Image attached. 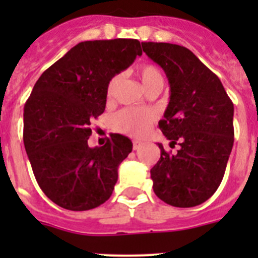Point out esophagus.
Segmentation results:
<instances>
[{
	"label": "esophagus",
	"mask_w": 258,
	"mask_h": 258,
	"mask_svg": "<svg viewBox=\"0 0 258 258\" xmlns=\"http://www.w3.org/2000/svg\"><path fill=\"white\" fill-rule=\"evenodd\" d=\"M142 146L141 141H133V150H138Z\"/></svg>",
	"instance_id": "esophagus-1"
}]
</instances>
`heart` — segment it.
Returning <instances> with one entry per match:
<instances>
[{"mask_svg": "<svg viewBox=\"0 0 258 258\" xmlns=\"http://www.w3.org/2000/svg\"><path fill=\"white\" fill-rule=\"evenodd\" d=\"M137 74L140 76L145 90H150L151 88H163L164 76L161 71L156 66L151 63H146L138 67ZM120 81V75H115L109 80L107 85V95L111 97L115 92L116 85ZM156 120V115L151 109H138V108H124L117 112L113 117L115 129L120 133L127 134L132 137H143L149 132L150 126Z\"/></svg>", "mask_w": 258, "mask_h": 258, "instance_id": "1", "label": "heart"}]
</instances>
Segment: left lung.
Masks as SVG:
<instances>
[{"label":"left lung","mask_w":258,"mask_h":258,"mask_svg":"<svg viewBox=\"0 0 258 258\" xmlns=\"http://www.w3.org/2000/svg\"><path fill=\"white\" fill-rule=\"evenodd\" d=\"M142 47L168 77L170 101L159 127L172 149L179 146L173 154L159 143L154 192L169 206H199L225 174L234 145V104L220 79L187 47L166 42H142Z\"/></svg>","instance_id":"1"}]
</instances>
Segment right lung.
Here are the masks:
<instances>
[{"instance_id": "right-lung-1", "label": "right lung", "mask_w": 258, "mask_h": 258, "mask_svg": "<svg viewBox=\"0 0 258 258\" xmlns=\"http://www.w3.org/2000/svg\"><path fill=\"white\" fill-rule=\"evenodd\" d=\"M142 55L133 38L84 41L50 66L24 104L23 141L38 186L56 206L89 211L112 195L133 143L112 134L89 147L90 124L106 108L107 85Z\"/></svg>"}]
</instances>
